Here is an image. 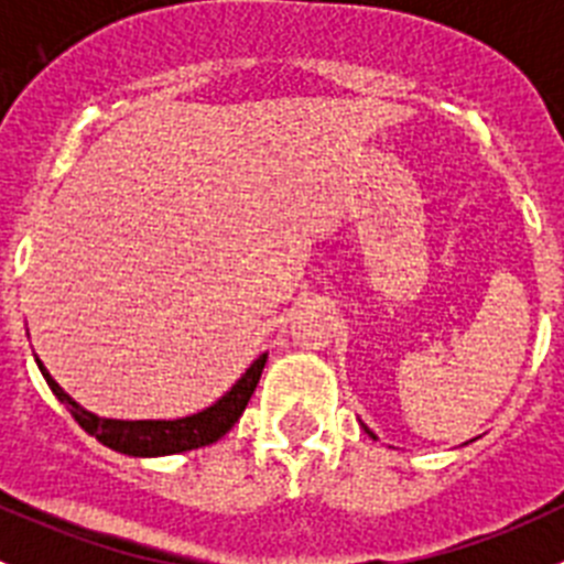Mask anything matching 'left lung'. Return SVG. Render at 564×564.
I'll return each mask as SVG.
<instances>
[{"instance_id":"8db88e82","label":"left lung","mask_w":564,"mask_h":564,"mask_svg":"<svg viewBox=\"0 0 564 564\" xmlns=\"http://www.w3.org/2000/svg\"><path fill=\"white\" fill-rule=\"evenodd\" d=\"M362 430H365V433H368V435H370V438H377V435L370 433V430H368V427H365V424H362Z\"/></svg>"}]
</instances>
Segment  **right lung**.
<instances>
[{"label": "right lung", "mask_w": 564, "mask_h": 564, "mask_svg": "<svg viewBox=\"0 0 564 564\" xmlns=\"http://www.w3.org/2000/svg\"><path fill=\"white\" fill-rule=\"evenodd\" d=\"M270 354H261L250 368L241 373L236 384L227 390L221 399L210 404V408L199 410L194 415H182V419H104V415L89 413L86 408H80L67 390L61 388L50 370L44 368V362L35 357V365L42 370V377L47 379L50 390L58 399L64 408L73 413V419L78 421L80 430L100 441L104 446L115 449V453L131 455V458H162V455H176L187 453V449H199V446L213 444L219 441L221 435H227L232 430L241 413H245L250 395L256 393V384L261 379V370L267 365Z\"/></svg>", "instance_id": "obj_1"}]
</instances>
